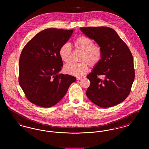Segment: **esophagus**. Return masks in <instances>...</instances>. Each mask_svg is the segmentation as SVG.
I'll list each match as a JSON object with an SVG mask.
<instances>
[{
    "mask_svg": "<svg viewBox=\"0 0 149 149\" xmlns=\"http://www.w3.org/2000/svg\"><path fill=\"white\" fill-rule=\"evenodd\" d=\"M83 79L82 77H77V80H81V79Z\"/></svg>",
    "mask_w": 149,
    "mask_h": 149,
    "instance_id": "1",
    "label": "esophagus"
}]
</instances>
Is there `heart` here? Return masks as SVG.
I'll use <instances>...</instances> for the list:
<instances>
[{
    "label": "heart",
    "instance_id": "heart-1",
    "mask_svg": "<svg viewBox=\"0 0 149 149\" xmlns=\"http://www.w3.org/2000/svg\"><path fill=\"white\" fill-rule=\"evenodd\" d=\"M74 46L76 50L81 52L80 57L81 63L67 64L64 66V71L71 75L80 77L89 70L88 65L94 68L99 64L102 58V51L100 47L95 45L92 40L85 36L78 38L74 41ZM58 55L64 63H68L70 61L71 47L68 43H65L60 46Z\"/></svg>",
    "mask_w": 149,
    "mask_h": 149
}]
</instances>
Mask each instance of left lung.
Masks as SVG:
<instances>
[{
  "label": "left lung",
  "mask_w": 149,
  "mask_h": 149,
  "mask_svg": "<svg viewBox=\"0 0 149 149\" xmlns=\"http://www.w3.org/2000/svg\"><path fill=\"white\" fill-rule=\"evenodd\" d=\"M80 30L96 41L102 51L100 62L86 77L91 81L86 96L103 108L120 104L129 95L135 79L134 59L127 45L111 28L89 27Z\"/></svg>",
  "instance_id": "8db88e82"
}]
</instances>
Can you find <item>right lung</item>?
I'll return each instance as SVG.
<instances>
[{
    "mask_svg": "<svg viewBox=\"0 0 149 149\" xmlns=\"http://www.w3.org/2000/svg\"><path fill=\"white\" fill-rule=\"evenodd\" d=\"M73 29H48L38 33L25 45L19 60V83L29 102L51 107L63 98L76 78L57 73L63 61L60 46L69 40Z\"/></svg>",
    "mask_w": 149,
    "mask_h": 149,
    "instance_id": "obj_1",
    "label": "right lung"
}]
</instances>
